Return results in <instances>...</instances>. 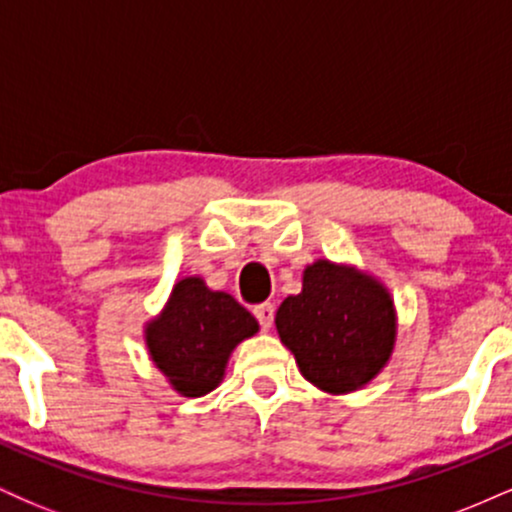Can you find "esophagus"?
Here are the masks:
<instances>
[{
	"label": "esophagus",
	"instance_id": "esophagus-1",
	"mask_svg": "<svg viewBox=\"0 0 512 512\" xmlns=\"http://www.w3.org/2000/svg\"><path fill=\"white\" fill-rule=\"evenodd\" d=\"M252 313H255L257 320H260L262 330H269L272 327V320H274V305L272 303H260L252 308Z\"/></svg>",
	"mask_w": 512,
	"mask_h": 512
}]
</instances>
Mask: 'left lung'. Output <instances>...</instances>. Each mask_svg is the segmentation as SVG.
<instances>
[{"instance_id":"left-lung-1","label":"left lung","mask_w":512,"mask_h":512,"mask_svg":"<svg viewBox=\"0 0 512 512\" xmlns=\"http://www.w3.org/2000/svg\"><path fill=\"white\" fill-rule=\"evenodd\" d=\"M281 344L317 390H361L390 361L397 310L383 281L351 264L315 260L303 269V289L276 310Z\"/></svg>"}]
</instances>
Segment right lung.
Segmentation results:
<instances>
[{
  "mask_svg": "<svg viewBox=\"0 0 512 512\" xmlns=\"http://www.w3.org/2000/svg\"><path fill=\"white\" fill-rule=\"evenodd\" d=\"M260 325L231 293L211 291L202 276H185L166 305L144 327L154 366L182 397H202L219 387L228 358Z\"/></svg>",
  "mask_w": 512,
  "mask_h": 512,
  "instance_id": "obj_1",
  "label": "right lung"
}]
</instances>
